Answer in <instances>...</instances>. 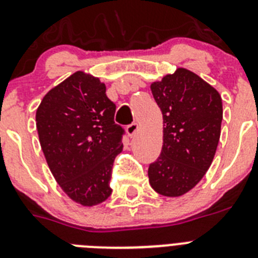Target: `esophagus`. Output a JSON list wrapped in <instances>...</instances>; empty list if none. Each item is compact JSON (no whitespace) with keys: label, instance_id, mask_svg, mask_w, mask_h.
I'll return each mask as SVG.
<instances>
[{"label":"esophagus","instance_id":"34e87169","mask_svg":"<svg viewBox=\"0 0 258 258\" xmlns=\"http://www.w3.org/2000/svg\"><path fill=\"white\" fill-rule=\"evenodd\" d=\"M138 124H137V122H132V124H129L126 126V133L131 137H134L137 134V132H138Z\"/></svg>","mask_w":258,"mask_h":258}]
</instances>
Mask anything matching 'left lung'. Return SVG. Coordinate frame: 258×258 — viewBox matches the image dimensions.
<instances>
[{"label": "left lung", "instance_id": "8db88e82", "mask_svg": "<svg viewBox=\"0 0 258 258\" xmlns=\"http://www.w3.org/2000/svg\"><path fill=\"white\" fill-rule=\"evenodd\" d=\"M164 119V145L148 167L150 184L166 197H179L206 174L220 139L223 102L202 78L178 69L151 86Z\"/></svg>", "mask_w": 258, "mask_h": 258}]
</instances>
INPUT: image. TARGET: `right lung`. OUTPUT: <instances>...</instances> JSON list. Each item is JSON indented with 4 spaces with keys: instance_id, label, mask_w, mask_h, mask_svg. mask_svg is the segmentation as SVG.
Returning a JSON list of instances; mask_svg holds the SVG:
<instances>
[{
    "instance_id": "obj_1",
    "label": "right lung",
    "mask_w": 258,
    "mask_h": 258,
    "mask_svg": "<svg viewBox=\"0 0 258 258\" xmlns=\"http://www.w3.org/2000/svg\"><path fill=\"white\" fill-rule=\"evenodd\" d=\"M100 79L77 72L43 97L35 121L42 151L63 192L83 206L110 197L113 160L124 127Z\"/></svg>"
}]
</instances>
